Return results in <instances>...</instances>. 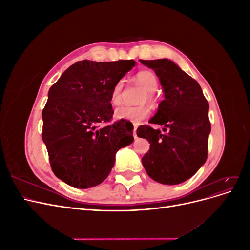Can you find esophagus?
Instances as JSON below:
<instances>
[{"instance_id":"obj_1","label":"esophagus","mask_w":250,"mask_h":250,"mask_svg":"<svg viewBox=\"0 0 250 250\" xmlns=\"http://www.w3.org/2000/svg\"><path fill=\"white\" fill-rule=\"evenodd\" d=\"M133 138H134V139L138 138V135H137V127H135V126H134V128H133Z\"/></svg>"}]
</instances>
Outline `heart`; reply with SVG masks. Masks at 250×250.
I'll return each instance as SVG.
<instances>
[{
  "mask_svg": "<svg viewBox=\"0 0 250 250\" xmlns=\"http://www.w3.org/2000/svg\"><path fill=\"white\" fill-rule=\"evenodd\" d=\"M135 81L145 88L146 96L145 99L148 101L154 100L153 92L158 86V79L156 75L152 71H141L134 76ZM123 88V80H119L115 85H113L109 100L112 105H118L121 102V92ZM149 115V108L145 105H141V106L132 107V106H126V105H122L119 106L115 110V118L117 120H123L131 122L133 124L140 123L142 120L145 119Z\"/></svg>",
  "mask_w": 250,
  "mask_h": 250,
  "instance_id": "1",
  "label": "heart"
}]
</instances>
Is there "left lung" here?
<instances>
[{
    "label": "left lung",
    "instance_id": "8db88e82",
    "mask_svg": "<svg viewBox=\"0 0 250 250\" xmlns=\"http://www.w3.org/2000/svg\"><path fill=\"white\" fill-rule=\"evenodd\" d=\"M161 81L165 99L149 121L164 126V131L143 125L140 138L150 149L142 163L148 175L163 185H178L191 178L208 158V102L198 82L170 59L143 60Z\"/></svg>",
    "mask_w": 250,
    "mask_h": 250
}]
</instances>
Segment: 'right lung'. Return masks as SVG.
<instances>
[{
  "instance_id": "1",
  "label": "right lung",
  "mask_w": 250,
  "mask_h": 250,
  "mask_svg": "<svg viewBox=\"0 0 250 250\" xmlns=\"http://www.w3.org/2000/svg\"><path fill=\"white\" fill-rule=\"evenodd\" d=\"M134 65V60L84 59L66 69L49 89L42 138L52 171L69 186L100 185L115 165L117 151L133 142L129 122L107 123L113 115L111 89Z\"/></svg>"
}]
</instances>
